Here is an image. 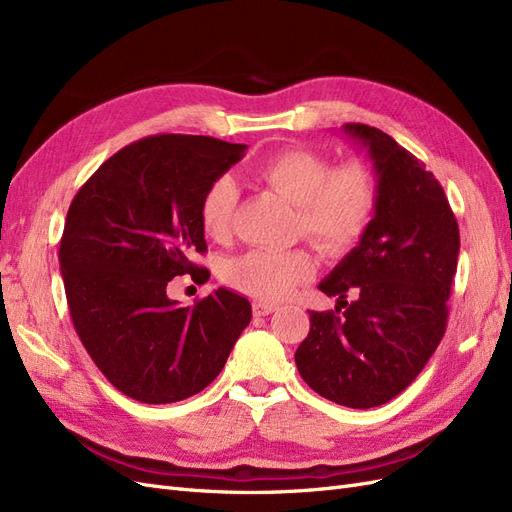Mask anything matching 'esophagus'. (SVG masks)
<instances>
[{"mask_svg":"<svg viewBox=\"0 0 512 512\" xmlns=\"http://www.w3.org/2000/svg\"><path fill=\"white\" fill-rule=\"evenodd\" d=\"M277 309V305L275 303H260V301H256L254 303V316H269V314H273Z\"/></svg>","mask_w":512,"mask_h":512,"instance_id":"obj_1","label":"esophagus"}]
</instances>
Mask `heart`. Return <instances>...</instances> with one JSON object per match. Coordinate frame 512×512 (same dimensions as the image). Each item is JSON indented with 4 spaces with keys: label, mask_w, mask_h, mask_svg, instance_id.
Returning a JSON list of instances; mask_svg holds the SVG:
<instances>
[{
    "label": "heart",
    "mask_w": 512,
    "mask_h": 512,
    "mask_svg": "<svg viewBox=\"0 0 512 512\" xmlns=\"http://www.w3.org/2000/svg\"><path fill=\"white\" fill-rule=\"evenodd\" d=\"M256 179L297 207V235L335 256L361 241L378 207V175L361 160L333 168L312 149H286L262 164ZM237 200L239 190L230 177H218L205 190L198 215L209 239L230 237ZM314 273L316 260L307 250H252L226 262L224 280L260 303H277Z\"/></svg>",
    "instance_id": "heart-1"
}]
</instances>
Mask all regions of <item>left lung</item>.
Segmentation results:
<instances>
[{
	"instance_id": "left-lung-1",
	"label": "left lung",
	"mask_w": 512,
	"mask_h": 512,
	"mask_svg": "<svg viewBox=\"0 0 512 512\" xmlns=\"http://www.w3.org/2000/svg\"><path fill=\"white\" fill-rule=\"evenodd\" d=\"M344 132L376 170L378 207L359 245L318 284L345 314L309 312L294 361L318 395L365 410L410 386L444 337L459 226L442 185L410 151L365 123Z\"/></svg>"
}]
</instances>
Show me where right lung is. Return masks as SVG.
Listing matches in <instances>:
<instances>
[{
  "label": "right lung",
  "instance_id": "right-lung-1",
  "mask_svg": "<svg viewBox=\"0 0 512 512\" xmlns=\"http://www.w3.org/2000/svg\"><path fill=\"white\" fill-rule=\"evenodd\" d=\"M247 145L211 136H147L108 158L74 196L59 271L74 329L117 391L173 404L222 371L252 305L218 288L192 307L168 299L177 275L209 280L200 200Z\"/></svg>",
  "mask_w": 512,
  "mask_h": 512
}]
</instances>
